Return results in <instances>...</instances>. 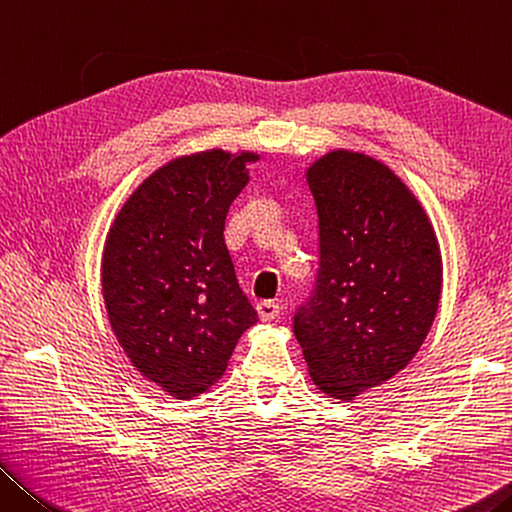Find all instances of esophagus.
<instances>
[{"mask_svg":"<svg viewBox=\"0 0 512 512\" xmlns=\"http://www.w3.org/2000/svg\"><path fill=\"white\" fill-rule=\"evenodd\" d=\"M256 311H258V317L267 322V320H276V317L281 315V306L272 299H265V301H258Z\"/></svg>","mask_w":512,"mask_h":512,"instance_id":"1","label":"esophagus"}]
</instances>
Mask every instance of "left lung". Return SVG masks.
<instances>
[{
    "label": "left lung",
    "mask_w": 512,
    "mask_h": 512,
    "mask_svg": "<svg viewBox=\"0 0 512 512\" xmlns=\"http://www.w3.org/2000/svg\"><path fill=\"white\" fill-rule=\"evenodd\" d=\"M306 181L320 267L292 331L317 388L349 399L392 379L422 347L442 258L420 201L383 163L338 149L308 167Z\"/></svg>",
    "instance_id": "1"
}]
</instances>
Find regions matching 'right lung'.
<instances>
[{
	"instance_id": "1",
	"label": "right lung",
	"mask_w": 512,
	"mask_h": 512,
	"mask_svg": "<svg viewBox=\"0 0 512 512\" xmlns=\"http://www.w3.org/2000/svg\"><path fill=\"white\" fill-rule=\"evenodd\" d=\"M256 154L177 158L133 192L106 238L108 320L131 363L177 399L211 388L258 315L224 242Z\"/></svg>"
}]
</instances>
